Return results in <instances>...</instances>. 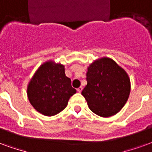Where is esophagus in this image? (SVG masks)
Here are the masks:
<instances>
[{"label": "esophagus", "instance_id": "1", "mask_svg": "<svg viewBox=\"0 0 152 152\" xmlns=\"http://www.w3.org/2000/svg\"><path fill=\"white\" fill-rule=\"evenodd\" d=\"M82 89H83V88H82L81 86H80V87L78 88H77L76 90H77V92H79V93H80V92H81V91H82Z\"/></svg>", "mask_w": 152, "mask_h": 152}]
</instances>
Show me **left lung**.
Instances as JSON below:
<instances>
[{"mask_svg": "<svg viewBox=\"0 0 152 152\" xmlns=\"http://www.w3.org/2000/svg\"><path fill=\"white\" fill-rule=\"evenodd\" d=\"M87 85L81 93L88 108L99 116L110 117L121 110L130 92L128 75L109 58H102L88 68Z\"/></svg>", "mask_w": 152, "mask_h": 152, "instance_id": "left-lung-1", "label": "left lung"}]
</instances>
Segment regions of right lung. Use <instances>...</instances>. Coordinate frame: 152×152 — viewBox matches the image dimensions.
<instances>
[{"mask_svg": "<svg viewBox=\"0 0 152 152\" xmlns=\"http://www.w3.org/2000/svg\"><path fill=\"white\" fill-rule=\"evenodd\" d=\"M76 93L70 78L65 76L64 65H54L52 62L39 67L27 88L30 104L46 116H53L64 110L69 98Z\"/></svg>", "mask_w": 152, "mask_h": 152, "instance_id": "obj_1", "label": "right lung"}]
</instances>
